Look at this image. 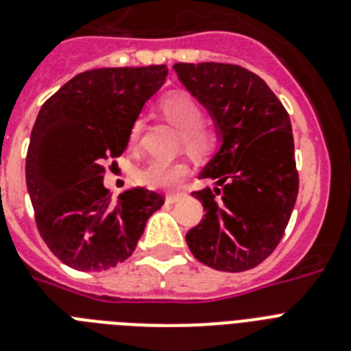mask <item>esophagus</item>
Segmentation results:
<instances>
[{
	"label": "esophagus",
	"instance_id": "34e87169",
	"mask_svg": "<svg viewBox=\"0 0 351 351\" xmlns=\"http://www.w3.org/2000/svg\"><path fill=\"white\" fill-rule=\"evenodd\" d=\"M182 197H184V193H173V195H167V197H165V202L175 204V202H178Z\"/></svg>",
	"mask_w": 351,
	"mask_h": 351
}]
</instances>
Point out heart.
Segmentation results:
<instances>
[{
  "label": "heart",
  "mask_w": 351,
  "mask_h": 351,
  "mask_svg": "<svg viewBox=\"0 0 351 351\" xmlns=\"http://www.w3.org/2000/svg\"><path fill=\"white\" fill-rule=\"evenodd\" d=\"M164 117L180 129V138L184 147L195 156H206L217 145V134L213 129L202 125V109L197 101L186 95H169L165 96L162 104ZM142 131V121L136 120L132 123L129 132V143L134 145L140 138ZM187 175V164L182 160H165L153 158L147 164L142 165L136 173L140 184L151 187V189H175L180 186L182 180Z\"/></svg>",
  "instance_id": "1"
}]
</instances>
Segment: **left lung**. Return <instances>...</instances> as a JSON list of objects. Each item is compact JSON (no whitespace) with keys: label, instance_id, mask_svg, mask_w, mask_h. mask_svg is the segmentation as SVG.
I'll return each instance as SVG.
<instances>
[{"label":"left lung","instance_id":"8db88e82","mask_svg":"<svg viewBox=\"0 0 351 351\" xmlns=\"http://www.w3.org/2000/svg\"><path fill=\"white\" fill-rule=\"evenodd\" d=\"M175 71L222 140L198 175L217 186L193 191L206 215L187 231V245L213 269L245 271L277 247L299 195L289 114L266 82L244 67L175 63Z\"/></svg>","mask_w":351,"mask_h":351}]
</instances>
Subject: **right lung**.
Listing matches in <instances>:
<instances>
[{
  "mask_svg": "<svg viewBox=\"0 0 351 351\" xmlns=\"http://www.w3.org/2000/svg\"><path fill=\"white\" fill-rule=\"evenodd\" d=\"M165 65L93 69L41 106L27 151V189L49 250L80 271H101L136 250L164 197L132 187L111 200L104 162L125 151L143 104L164 85Z\"/></svg>",
  "mask_w": 351,
  "mask_h": 351,
  "instance_id": "add662e5",
  "label": "right lung"
}]
</instances>
